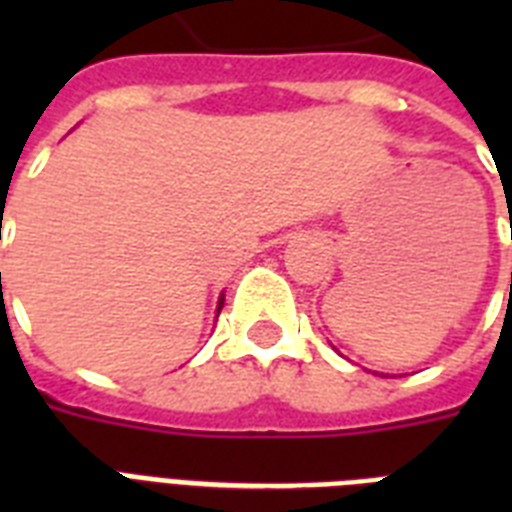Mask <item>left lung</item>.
<instances>
[{
  "label": "left lung",
  "mask_w": 512,
  "mask_h": 512,
  "mask_svg": "<svg viewBox=\"0 0 512 512\" xmlns=\"http://www.w3.org/2000/svg\"><path fill=\"white\" fill-rule=\"evenodd\" d=\"M510 284H512V273H510Z\"/></svg>",
  "instance_id": "obj_1"
}]
</instances>
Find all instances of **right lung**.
Instances as JSON below:
<instances>
[{
    "instance_id": "right-lung-1",
    "label": "right lung",
    "mask_w": 512,
    "mask_h": 512,
    "mask_svg": "<svg viewBox=\"0 0 512 512\" xmlns=\"http://www.w3.org/2000/svg\"><path fill=\"white\" fill-rule=\"evenodd\" d=\"M220 308H223V297H220V303H217V311H220Z\"/></svg>"
}]
</instances>
